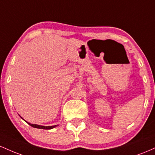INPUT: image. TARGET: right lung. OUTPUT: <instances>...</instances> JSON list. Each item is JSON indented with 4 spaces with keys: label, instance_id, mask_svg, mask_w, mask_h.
<instances>
[{
    "label": "right lung",
    "instance_id": "add662e5",
    "mask_svg": "<svg viewBox=\"0 0 155 155\" xmlns=\"http://www.w3.org/2000/svg\"><path fill=\"white\" fill-rule=\"evenodd\" d=\"M28 124L32 126V127H35V128H39V129H44V130H49L51 128H54V127H56L57 125H54V126H41V125H38V124H31L29 122H28Z\"/></svg>",
    "mask_w": 155,
    "mask_h": 155
}]
</instances>
